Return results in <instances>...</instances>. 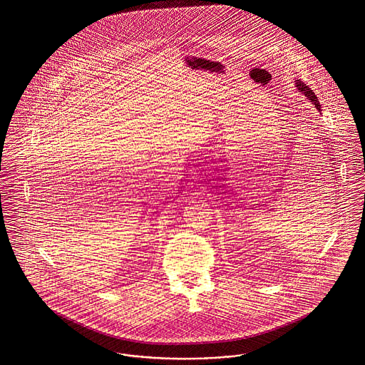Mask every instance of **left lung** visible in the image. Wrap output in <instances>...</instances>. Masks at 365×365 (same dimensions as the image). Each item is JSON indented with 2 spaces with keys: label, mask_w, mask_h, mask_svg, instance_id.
Segmentation results:
<instances>
[{
  "label": "left lung",
  "mask_w": 365,
  "mask_h": 365,
  "mask_svg": "<svg viewBox=\"0 0 365 365\" xmlns=\"http://www.w3.org/2000/svg\"><path fill=\"white\" fill-rule=\"evenodd\" d=\"M296 88H297V91H299V93L305 98L307 100H309L311 101V104H314L315 107H317V110L318 111H321V104H319V100L318 98L315 96V93L311 91V88H308L304 82H301L299 79L296 81Z\"/></svg>",
  "instance_id": "8db88e82"
}]
</instances>
